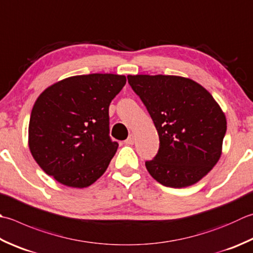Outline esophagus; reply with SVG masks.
<instances>
[{
    "instance_id": "1",
    "label": "esophagus",
    "mask_w": 253,
    "mask_h": 253,
    "mask_svg": "<svg viewBox=\"0 0 253 253\" xmlns=\"http://www.w3.org/2000/svg\"><path fill=\"white\" fill-rule=\"evenodd\" d=\"M125 142H126V145H133V142H135V138H133L132 133H131V135H129V137L127 138Z\"/></svg>"
}]
</instances>
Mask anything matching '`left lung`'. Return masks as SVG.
I'll list each match as a JSON object with an SVG mask.
<instances>
[{"instance_id": "8db88e82", "label": "left lung", "mask_w": 253, "mask_h": 253, "mask_svg": "<svg viewBox=\"0 0 253 253\" xmlns=\"http://www.w3.org/2000/svg\"><path fill=\"white\" fill-rule=\"evenodd\" d=\"M127 79L159 135L158 153L146 161L148 172L165 186L181 189L195 184L221 156L227 122L220 106L191 79L162 74Z\"/></svg>"}]
</instances>
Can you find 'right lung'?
Returning <instances> with one entry per match:
<instances>
[{
	"instance_id": "obj_1",
	"label": "right lung",
	"mask_w": 253,
	"mask_h": 253,
	"mask_svg": "<svg viewBox=\"0 0 253 253\" xmlns=\"http://www.w3.org/2000/svg\"><path fill=\"white\" fill-rule=\"evenodd\" d=\"M125 84V76L93 73L64 79L38 96L28 145L48 175L79 189L103 175L118 148L110 137L108 107Z\"/></svg>"
}]
</instances>
